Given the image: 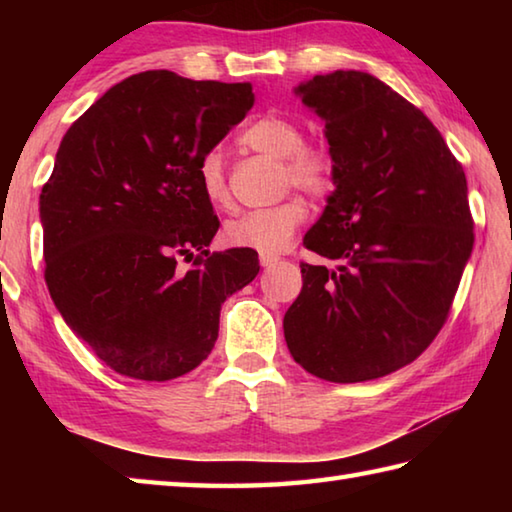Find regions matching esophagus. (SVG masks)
<instances>
[{
	"mask_svg": "<svg viewBox=\"0 0 512 512\" xmlns=\"http://www.w3.org/2000/svg\"><path fill=\"white\" fill-rule=\"evenodd\" d=\"M277 262H280V257H277V255H271V253H259V264H262L264 268H271V266H275Z\"/></svg>",
	"mask_w": 512,
	"mask_h": 512,
	"instance_id": "34e87169",
	"label": "esophagus"
}]
</instances>
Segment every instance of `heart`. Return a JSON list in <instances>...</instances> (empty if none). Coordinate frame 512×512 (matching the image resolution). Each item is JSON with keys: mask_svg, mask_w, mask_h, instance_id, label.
Listing matches in <instances>:
<instances>
[{"mask_svg": "<svg viewBox=\"0 0 512 512\" xmlns=\"http://www.w3.org/2000/svg\"><path fill=\"white\" fill-rule=\"evenodd\" d=\"M239 142L248 149L280 160L282 189H300L311 198H325L336 185L334 155L323 144L305 142V133L298 121L282 115H264L246 126ZM198 187L205 201L214 207L230 203L225 183L223 155L210 149L198 160ZM307 219V205L300 198H287L264 210L241 212L223 225V239L230 246L253 248L259 253H280L289 246L298 228Z\"/></svg>", "mask_w": 512, "mask_h": 512, "instance_id": "obj_1", "label": "heart"}]
</instances>
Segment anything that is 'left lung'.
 <instances>
[{"instance_id":"8db88e82","label":"left lung","mask_w":512,"mask_h":512,"mask_svg":"<svg viewBox=\"0 0 512 512\" xmlns=\"http://www.w3.org/2000/svg\"><path fill=\"white\" fill-rule=\"evenodd\" d=\"M325 119L336 189L305 248L302 291L284 314L291 357L336 384L377 379L429 348L472 255L467 180L420 108L366 72L298 85Z\"/></svg>"}]
</instances>
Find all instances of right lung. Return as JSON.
Returning <instances> with one entry per match:
<instances>
[{
	"mask_svg": "<svg viewBox=\"0 0 512 512\" xmlns=\"http://www.w3.org/2000/svg\"><path fill=\"white\" fill-rule=\"evenodd\" d=\"M253 101L250 83L151 69L94 101L58 146L40 194L45 282L69 329L119 375L194 370L223 300L259 273L255 250H207L219 216L196 173Z\"/></svg>",
	"mask_w": 512,
	"mask_h": 512,
	"instance_id": "obj_1",
	"label": "right lung"
}]
</instances>
